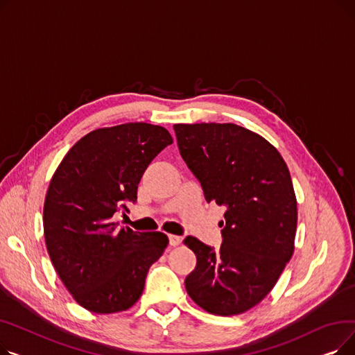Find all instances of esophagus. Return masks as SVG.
<instances>
[{
  "mask_svg": "<svg viewBox=\"0 0 355 355\" xmlns=\"http://www.w3.org/2000/svg\"><path fill=\"white\" fill-rule=\"evenodd\" d=\"M168 240H170V246H178L181 243V237L175 234H168Z\"/></svg>",
  "mask_w": 355,
  "mask_h": 355,
  "instance_id": "esophagus-1",
  "label": "esophagus"
}]
</instances>
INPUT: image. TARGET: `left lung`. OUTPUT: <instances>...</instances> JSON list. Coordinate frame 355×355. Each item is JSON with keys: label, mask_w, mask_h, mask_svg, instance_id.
<instances>
[{"label": "left lung", "mask_w": 355, "mask_h": 355, "mask_svg": "<svg viewBox=\"0 0 355 355\" xmlns=\"http://www.w3.org/2000/svg\"><path fill=\"white\" fill-rule=\"evenodd\" d=\"M180 154L207 202L226 206L220 249L189 236L197 256L185 289L204 311L243 313L273 289L295 250L296 196L277 149L234 123H177Z\"/></svg>", "instance_id": "8db88e82"}]
</instances>
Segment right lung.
<instances>
[{
  "mask_svg": "<svg viewBox=\"0 0 355 355\" xmlns=\"http://www.w3.org/2000/svg\"><path fill=\"white\" fill-rule=\"evenodd\" d=\"M173 137L162 126L129 122L92 130L54 171L43 227L51 263L73 300L95 313L129 309L144 292L151 265L168 237L116 229V211L137 201L146 166Z\"/></svg>",
  "mask_w": 355,
  "mask_h": 355,
  "instance_id": "add662e5",
  "label": "right lung"
}]
</instances>
